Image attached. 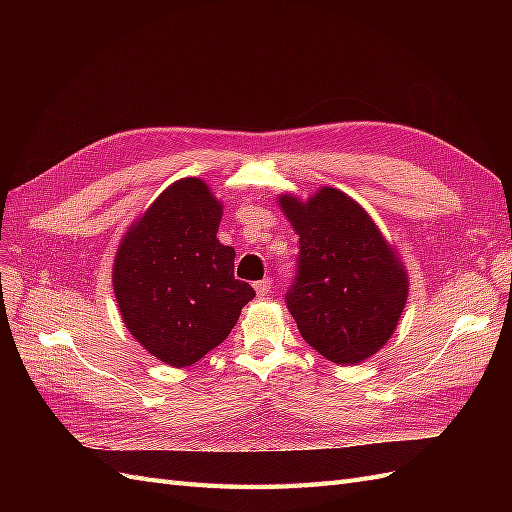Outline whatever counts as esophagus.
I'll use <instances>...</instances> for the list:
<instances>
[{
	"label": "esophagus",
	"instance_id": "obj_1",
	"mask_svg": "<svg viewBox=\"0 0 512 512\" xmlns=\"http://www.w3.org/2000/svg\"><path fill=\"white\" fill-rule=\"evenodd\" d=\"M271 277H265V280H260V282H256L254 284V288H256V292H258V297H265V294L271 290Z\"/></svg>",
	"mask_w": 512,
	"mask_h": 512
}]
</instances>
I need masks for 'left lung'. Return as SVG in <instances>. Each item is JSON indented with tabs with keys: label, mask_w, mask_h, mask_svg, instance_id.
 Wrapping results in <instances>:
<instances>
[{
	"label": "left lung",
	"mask_w": 512,
	"mask_h": 512,
	"mask_svg": "<svg viewBox=\"0 0 512 512\" xmlns=\"http://www.w3.org/2000/svg\"><path fill=\"white\" fill-rule=\"evenodd\" d=\"M299 235V275L286 294L305 342L337 365L367 361L389 342L408 301V269L371 215L322 185L277 198Z\"/></svg>",
	"instance_id": "left-lung-1"
}]
</instances>
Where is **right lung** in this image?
Masks as SVG:
<instances>
[{"label":"right lung","instance_id":"1","mask_svg":"<svg viewBox=\"0 0 512 512\" xmlns=\"http://www.w3.org/2000/svg\"><path fill=\"white\" fill-rule=\"evenodd\" d=\"M224 205L183 177L130 224L113 260L123 324L151 356L188 367L220 346L254 288L235 280V250L220 243Z\"/></svg>","mask_w":512,"mask_h":512}]
</instances>
